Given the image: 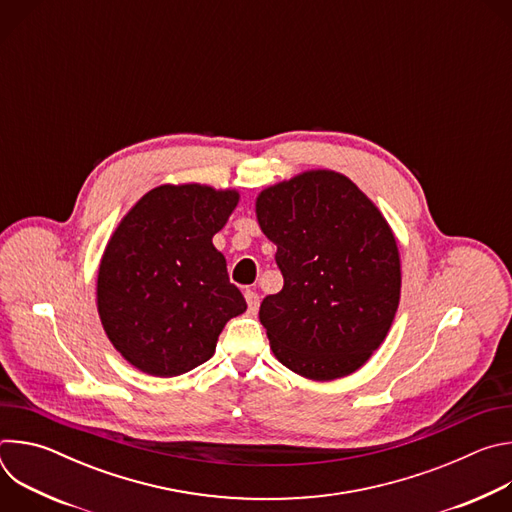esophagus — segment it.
<instances>
[{
    "label": "esophagus",
    "mask_w": 512,
    "mask_h": 512,
    "mask_svg": "<svg viewBox=\"0 0 512 512\" xmlns=\"http://www.w3.org/2000/svg\"><path fill=\"white\" fill-rule=\"evenodd\" d=\"M245 300H247L249 312H251V314H255V312L259 310V304H261V298H259L257 291H253V289H247V291H245Z\"/></svg>",
    "instance_id": "esophagus-1"
}]
</instances>
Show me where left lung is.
I'll list each match as a JSON object with an SVG mask.
<instances>
[{
    "instance_id": "8db88e82",
    "label": "left lung",
    "mask_w": 512,
    "mask_h": 512,
    "mask_svg": "<svg viewBox=\"0 0 512 512\" xmlns=\"http://www.w3.org/2000/svg\"><path fill=\"white\" fill-rule=\"evenodd\" d=\"M283 275L259 320L275 358L306 379L348 377L383 344L401 298V257L375 202L350 178L308 170L257 196Z\"/></svg>"
}]
</instances>
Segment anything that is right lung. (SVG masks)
<instances>
[{"label":"right lung","instance_id":"add662e5","mask_svg":"<svg viewBox=\"0 0 512 512\" xmlns=\"http://www.w3.org/2000/svg\"><path fill=\"white\" fill-rule=\"evenodd\" d=\"M237 190L162 184L121 218L101 257L97 310L115 350L141 373L178 377L206 362L225 324L247 310L212 245Z\"/></svg>","mask_w":512,"mask_h":512}]
</instances>
